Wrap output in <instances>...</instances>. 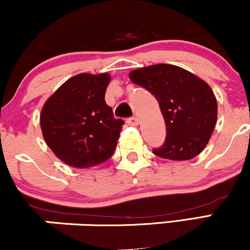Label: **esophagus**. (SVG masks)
I'll return each mask as SVG.
<instances>
[{"label": "esophagus", "instance_id": "34e87169", "mask_svg": "<svg viewBox=\"0 0 250 250\" xmlns=\"http://www.w3.org/2000/svg\"><path fill=\"white\" fill-rule=\"evenodd\" d=\"M127 122H128V125H139V117H136V116L129 117V119L127 120Z\"/></svg>", "mask_w": 250, "mask_h": 250}]
</instances>
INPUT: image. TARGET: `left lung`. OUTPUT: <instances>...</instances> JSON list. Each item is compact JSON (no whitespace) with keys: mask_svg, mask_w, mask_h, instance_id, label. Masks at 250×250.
Wrapping results in <instances>:
<instances>
[{"mask_svg":"<svg viewBox=\"0 0 250 250\" xmlns=\"http://www.w3.org/2000/svg\"><path fill=\"white\" fill-rule=\"evenodd\" d=\"M129 79L150 91L161 108L167 136L153 153L173 161L197 156L216 125L217 102L211 88L188 70L165 63L130 71Z\"/></svg>","mask_w":250,"mask_h":250,"instance_id":"8db88e82","label":"left lung"}]
</instances>
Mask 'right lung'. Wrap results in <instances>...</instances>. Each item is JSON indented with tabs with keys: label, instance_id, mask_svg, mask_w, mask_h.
<instances>
[{
	"label": "right lung",
	"instance_id": "add662e5",
	"mask_svg": "<svg viewBox=\"0 0 250 250\" xmlns=\"http://www.w3.org/2000/svg\"><path fill=\"white\" fill-rule=\"evenodd\" d=\"M107 73L70 77L43 105L40 117L44 141L70 167L89 168L110 159L125 121L115 119L104 95Z\"/></svg>",
	"mask_w": 250,
	"mask_h": 250
}]
</instances>
